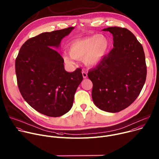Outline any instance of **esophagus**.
<instances>
[{
    "label": "esophagus",
    "mask_w": 159,
    "mask_h": 159,
    "mask_svg": "<svg viewBox=\"0 0 159 159\" xmlns=\"http://www.w3.org/2000/svg\"><path fill=\"white\" fill-rule=\"evenodd\" d=\"M82 75H83V78H86L87 76H88V75H87L86 72L84 71H82Z\"/></svg>",
    "instance_id": "esophagus-1"
}]
</instances>
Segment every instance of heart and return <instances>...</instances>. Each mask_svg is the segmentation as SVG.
Segmentation results:
<instances>
[{
    "label": "heart",
    "instance_id": "1",
    "mask_svg": "<svg viewBox=\"0 0 159 159\" xmlns=\"http://www.w3.org/2000/svg\"><path fill=\"white\" fill-rule=\"evenodd\" d=\"M109 41L103 35H93L72 41L68 46L69 52L64 53L66 63L72 65L74 59H81L89 66L97 65L105 56L108 48Z\"/></svg>",
    "mask_w": 159,
    "mask_h": 159
}]
</instances>
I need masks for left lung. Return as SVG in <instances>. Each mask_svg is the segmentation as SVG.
I'll return each instance as SVG.
<instances>
[{
	"mask_svg": "<svg viewBox=\"0 0 159 159\" xmlns=\"http://www.w3.org/2000/svg\"><path fill=\"white\" fill-rule=\"evenodd\" d=\"M113 37V49L88 71L93 83L92 99L98 108L110 113L129 107L145 84L147 66L142 44L129 30L120 27L103 29Z\"/></svg>",
	"mask_w": 159,
	"mask_h": 159,
	"instance_id": "left-lung-1",
	"label": "left lung"
}]
</instances>
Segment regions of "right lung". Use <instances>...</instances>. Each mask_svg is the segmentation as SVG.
Listing matches in <instances>:
<instances>
[{"label":"right lung","instance_id":"add662e5","mask_svg":"<svg viewBox=\"0 0 159 159\" xmlns=\"http://www.w3.org/2000/svg\"><path fill=\"white\" fill-rule=\"evenodd\" d=\"M74 28L44 33L29 39L16 59L17 85L23 98L32 108L48 116H60L70 110L83 80L81 68L67 72L64 59L56 50Z\"/></svg>","mask_w":159,"mask_h":159}]
</instances>
